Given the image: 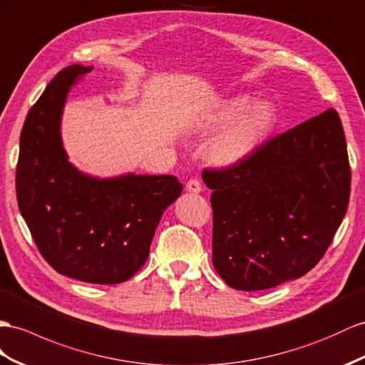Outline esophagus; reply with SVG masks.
Returning a JSON list of instances; mask_svg holds the SVG:
<instances>
[{
	"label": "esophagus",
	"instance_id": "34e87169",
	"mask_svg": "<svg viewBox=\"0 0 365 365\" xmlns=\"http://www.w3.org/2000/svg\"><path fill=\"white\" fill-rule=\"evenodd\" d=\"M185 190L191 194H199L202 191V185L197 179H191V180H188V183H186Z\"/></svg>",
	"mask_w": 365,
	"mask_h": 365
}]
</instances>
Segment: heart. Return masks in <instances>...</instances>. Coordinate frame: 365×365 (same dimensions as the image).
Instances as JSON below:
<instances>
[{
  "label": "heart",
  "mask_w": 365,
  "mask_h": 365,
  "mask_svg": "<svg viewBox=\"0 0 365 365\" xmlns=\"http://www.w3.org/2000/svg\"><path fill=\"white\" fill-rule=\"evenodd\" d=\"M277 123L276 106L269 100H256L237 93L219 101L203 115L195 133L212 135L226 129L207 148V160L216 168H232L247 162L264 145Z\"/></svg>",
  "instance_id": "b5f03b06"
}]
</instances>
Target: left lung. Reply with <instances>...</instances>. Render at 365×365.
Here are the masks:
<instances>
[{"label": "left lung", "mask_w": 365, "mask_h": 365, "mask_svg": "<svg viewBox=\"0 0 365 365\" xmlns=\"http://www.w3.org/2000/svg\"><path fill=\"white\" fill-rule=\"evenodd\" d=\"M350 179L334 109L269 140L244 163L205 171L219 276L231 288L257 292L307 274L345 216Z\"/></svg>", "instance_id": "8db88e82"}]
</instances>
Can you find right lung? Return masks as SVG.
Returning a JSON list of instances; mask_svg holds the SVG:
<instances>
[{"mask_svg": "<svg viewBox=\"0 0 365 365\" xmlns=\"http://www.w3.org/2000/svg\"><path fill=\"white\" fill-rule=\"evenodd\" d=\"M93 68L71 64L31 108L20 137L16 199L43 257L60 274L112 285L146 262L165 210L180 197L174 175L97 177L69 162L61 118L71 89Z\"/></svg>", "mask_w": 365, "mask_h": 365, "instance_id": "add662e5", "label": "right lung"}]
</instances>
